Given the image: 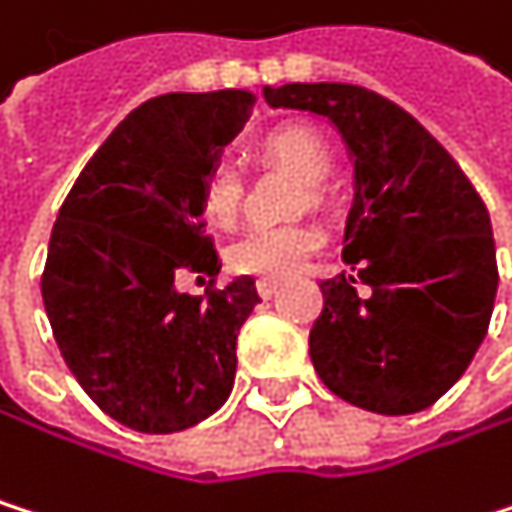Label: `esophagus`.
Wrapping results in <instances>:
<instances>
[{"instance_id": "34e87169", "label": "esophagus", "mask_w": 512, "mask_h": 512, "mask_svg": "<svg viewBox=\"0 0 512 512\" xmlns=\"http://www.w3.org/2000/svg\"><path fill=\"white\" fill-rule=\"evenodd\" d=\"M279 285H282L279 279H258V294H261L264 300H270V297L279 291Z\"/></svg>"}]
</instances>
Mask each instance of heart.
Here are the masks:
<instances>
[{"label":"heart","instance_id":"obj_1","mask_svg":"<svg viewBox=\"0 0 512 512\" xmlns=\"http://www.w3.org/2000/svg\"><path fill=\"white\" fill-rule=\"evenodd\" d=\"M264 154L276 163L291 166L303 181H309V200H321V181L331 175L334 157L327 142L309 127H279L264 139ZM245 200V172L239 160L218 157L203 175L200 203L203 215L215 227H233L239 221ZM324 236L309 221L294 224H258L245 230L227 248V267L242 276L282 279L297 273L321 248Z\"/></svg>","mask_w":512,"mask_h":512}]
</instances>
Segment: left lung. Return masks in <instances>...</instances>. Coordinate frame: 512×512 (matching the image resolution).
<instances>
[{"label":"left lung","mask_w":512,"mask_h":512,"mask_svg":"<svg viewBox=\"0 0 512 512\" xmlns=\"http://www.w3.org/2000/svg\"><path fill=\"white\" fill-rule=\"evenodd\" d=\"M264 99L334 121L355 154L358 194L343 248L355 273L318 282L315 373L370 413L431 407L489 331L498 261L483 197L452 154L376 90L285 84L264 87ZM358 284L371 288L367 298Z\"/></svg>","instance_id":"obj_1"}]
</instances>
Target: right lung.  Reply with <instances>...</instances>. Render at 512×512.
<instances>
[{"label": "right lung", "mask_w": 512, "mask_h": 512, "mask_svg": "<svg viewBox=\"0 0 512 512\" xmlns=\"http://www.w3.org/2000/svg\"><path fill=\"white\" fill-rule=\"evenodd\" d=\"M251 108L245 90L142 102L72 185L48 245L42 300L60 355L93 404L142 434L209 419L233 391L254 279L218 285L203 175ZM203 272V298L174 279Z\"/></svg>", "instance_id": "1"}]
</instances>
